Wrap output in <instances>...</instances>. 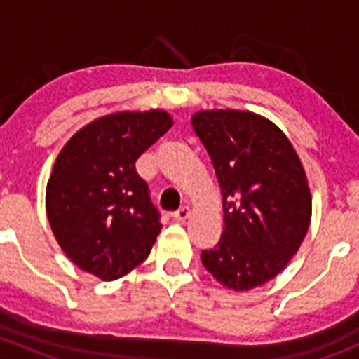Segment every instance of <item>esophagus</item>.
<instances>
[{
    "label": "esophagus",
    "mask_w": 359,
    "mask_h": 359,
    "mask_svg": "<svg viewBox=\"0 0 359 359\" xmlns=\"http://www.w3.org/2000/svg\"><path fill=\"white\" fill-rule=\"evenodd\" d=\"M189 215H191L189 206H180L177 212H173V219H175L177 222H182V220H186Z\"/></svg>",
    "instance_id": "1"
}]
</instances>
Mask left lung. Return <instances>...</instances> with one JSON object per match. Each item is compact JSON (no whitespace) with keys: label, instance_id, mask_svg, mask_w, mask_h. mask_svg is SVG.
<instances>
[{"label":"left lung","instance_id":"1","mask_svg":"<svg viewBox=\"0 0 359 359\" xmlns=\"http://www.w3.org/2000/svg\"><path fill=\"white\" fill-rule=\"evenodd\" d=\"M193 128L208 151L222 191L224 233L201 252L205 269L233 290L273 280L309 229L311 193L285 133L245 111H201Z\"/></svg>","mask_w":359,"mask_h":359}]
</instances>
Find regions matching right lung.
<instances>
[{"mask_svg":"<svg viewBox=\"0 0 359 359\" xmlns=\"http://www.w3.org/2000/svg\"><path fill=\"white\" fill-rule=\"evenodd\" d=\"M170 126L165 111L116 112L79 130L57 158L46 213L60 248L86 273L118 280L149 255L161 213L135 161Z\"/></svg>","mask_w":359,"mask_h":359,"instance_id":"add662e5","label":"right lung"}]
</instances>
